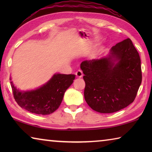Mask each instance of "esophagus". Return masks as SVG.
<instances>
[{
  "mask_svg": "<svg viewBox=\"0 0 152 152\" xmlns=\"http://www.w3.org/2000/svg\"><path fill=\"white\" fill-rule=\"evenodd\" d=\"M76 75L77 77H78V78H82V77L83 76V73H82V70H78L76 72Z\"/></svg>",
  "mask_w": 152,
  "mask_h": 152,
  "instance_id": "obj_1",
  "label": "esophagus"
}]
</instances>
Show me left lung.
Returning <instances> with one entry per match:
<instances>
[{
    "label": "left lung",
    "instance_id": "obj_1",
    "mask_svg": "<svg viewBox=\"0 0 152 152\" xmlns=\"http://www.w3.org/2000/svg\"><path fill=\"white\" fill-rule=\"evenodd\" d=\"M84 99L101 113L117 112L132 103L142 80L141 60L129 38L110 48L106 57L83 61Z\"/></svg>",
    "mask_w": 152,
    "mask_h": 152
}]
</instances>
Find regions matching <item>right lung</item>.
<instances>
[{
    "label": "right lung",
    "instance_id": "obj_1",
    "mask_svg": "<svg viewBox=\"0 0 152 152\" xmlns=\"http://www.w3.org/2000/svg\"><path fill=\"white\" fill-rule=\"evenodd\" d=\"M74 74H55L45 84L31 91H20L11 81L14 98L19 106L32 113L50 115L60 107L64 93L73 83Z\"/></svg>",
    "mask_w": 152,
    "mask_h": 152
}]
</instances>
